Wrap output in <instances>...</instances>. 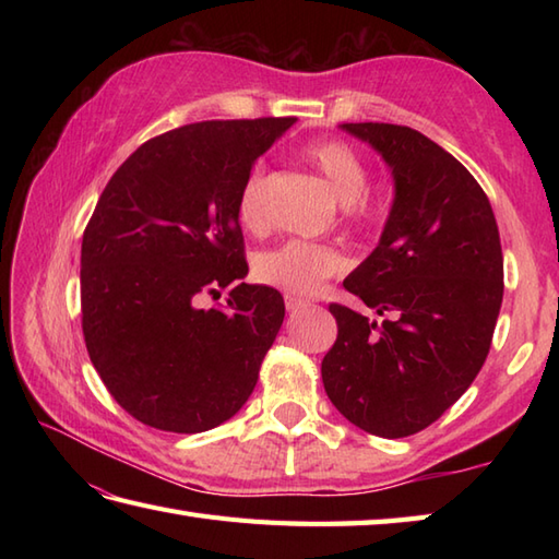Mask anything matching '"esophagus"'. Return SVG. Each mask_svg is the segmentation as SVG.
Instances as JSON below:
<instances>
[{
    "label": "esophagus",
    "mask_w": 559,
    "mask_h": 559,
    "mask_svg": "<svg viewBox=\"0 0 559 559\" xmlns=\"http://www.w3.org/2000/svg\"><path fill=\"white\" fill-rule=\"evenodd\" d=\"M286 307L288 312H300L310 307V300H302V298H295V295H286Z\"/></svg>",
    "instance_id": "esophagus-1"
}]
</instances>
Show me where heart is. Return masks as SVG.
Listing matches in <instances>:
<instances>
[{
    "label": "heart",
    "mask_w": 559,
    "mask_h": 559,
    "mask_svg": "<svg viewBox=\"0 0 559 559\" xmlns=\"http://www.w3.org/2000/svg\"><path fill=\"white\" fill-rule=\"evenodd\" d=\"M305 160L324 175L329 187L343 204V223L348 228H362L372 211L367 204L370 168L358 148L341 139H317L302 148ZM266 177L261 170L247 175L237 194V221L249 233H264L269 228V211L264 204ZM346 269V257L336 247L307 240H288L266 249L254 259L257 281L293 295H310L326 278H334Z\"/></svg>",
    "instance_id": "obj_1"
}]
</instances>
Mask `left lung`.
I'll list each match as a JSON object with an SVG mask.
<instances>
[{"mask_svg": "<svg viewBox=\"0 0 559 559\" xmlns=\"http://www.w3.org/2000/svg\"><path fill=\"white\" fill-rule=\"evenodd\" d=\"M343 129L382 153L396 197L377 249L343 281L384 319L329 305L338 336L322 382L343 418L399 439L454 406L488 358L504 293L500 230L476 177L432 139L384 122Z\"/></svg>", "mask_w": 559, "mask_h": 559, "instance_id": "left-lung-1", "label": "left lung"}]
</instances>
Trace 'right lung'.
I'll return each mask as SVG.
<instances>
[{
    "instance_id": "add662e5",
    "label": "right lung",
    "mask_w": 559,
    "mask_h": 559,
    "mask_svg": "<svg viewBox=\"0 0 559 559\" xmlns=\"http://www.w3.org/2000/svg\"><path fill=\"white\" fill-rule=\"evenodd\" d=\"M295 117L209 120L148 139L105 185L81 242V329L120 406L165 432H206L245 406L286 317L247 276L237 194Z\"/></svg>"
}]
</instances>
